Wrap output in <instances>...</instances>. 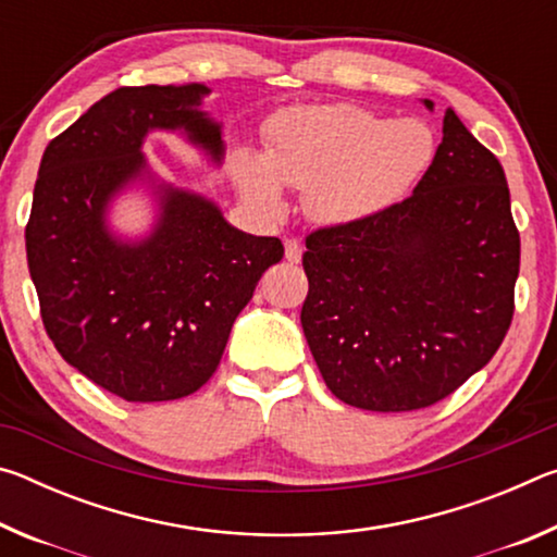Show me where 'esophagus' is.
<instances>
[{
    "instance_id": "esophagus-1",
    "label": "esophagus",
    "mask_w": 557,
    "mask_h": 557,
    "mask_svg": "<svg viewBox=\"0 0 557 557\" xmlns=\"http://www.w3.org/2000/svg\"><path fill=\"white\" fill-rule=\"evenodd\" d=\"M285 258L289 262H299L301 260V245H299V240H295V238H287L285 240Z\"/></svg>"
}]
</instances>
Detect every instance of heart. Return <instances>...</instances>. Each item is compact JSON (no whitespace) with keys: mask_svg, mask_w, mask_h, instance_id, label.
I'll return each mask as SVG.
<instances>
[{"mask_svg":"<svg viewBox=\"0 0 557 557\" xmlns=\"http://www.w3.org/2000/svg\"><path fill=\"white\" fill-rule=\"evenodd\" d=\"M435 135L420 120L393 122L356 106H299L277 112L265 157L240 149L233 174L262 213L285 211V188L305 191L322 225H354L400 201L435 159Z\"/></svg>","mask_w":557,"mask_h":557,"instance_id":"b5f03b06","label":"heart"}]
</instances>
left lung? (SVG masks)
<instances>
[{
  "mask_svg": "<svg viewBox=\"0 0 557 557\" xmlns=\"http://www.w3.org/2000/svg\"><path fill=\"white\" fill-rule=\"evenodd\" d=\"M301 265V329L326 388L373 412L435 405L511 326L521 238L504 166L447 110L412 196L307 235Z\"/></svg>",
  "mask_w": 557,
  "mask_h": 557,
  "instance_id": "1",
  "label": "left lung"
}]
</instances>
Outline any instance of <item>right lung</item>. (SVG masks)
Wrapping results in <instances>:
<instances>
[{
	"instance_id": "obj_1",
	"label": "right lung",
	"mask_w": 557,
	"mask_h": 557,
	"mask_svg": "<svg viewBox=\"0 0 557 557\" xmlns=\"http://www.w3.org/2000/svg\"><path fill=\"white\" fill-rule=\"evenodd\" d=\"M203 83L117 88L51 139L26 223V260L53 346L127 403L191 395L219 369L235 317L282 260L280 238L250 235L201 194L157 182L143 154L154 129L182 132L213 164L221 125L203 112ZM147 183L156 228L122 242L111 199Z\"/></svg>"
}]
</instances>
